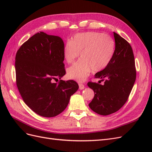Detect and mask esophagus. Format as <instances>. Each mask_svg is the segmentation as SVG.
<instances>
[{"instance_id":"1","label":"esophagus","mask_w":152,"mask_h":152,"mask_svg":"<svg viewBox=\"0 0 152 152\" xmlns=\"http://www.w3.org/2000/svg\"><path fill=\"white\" fill-rule=\"evenodd\" d=\"M79 89H84L85 88V86L83 84H81V83H79Z\"/></svg>"}]
</instances>
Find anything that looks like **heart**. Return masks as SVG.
Here are the masks:
<instances>
[{"instance_id": "1", "label": "heart", "mask_w": 152, "mask_h": 152, "mask_svg": "<svg viewBox=\"0 0 152 152\" xmlns=\"http://www.w3.org/2000/svg\"><path fill=\"white\" fill-rule=\"evenodd\" d=\"M113 49V40L107 34L88 31L75 35L65 45L64 58L66 63H72L80 53L81 58L67 69V77L78 82L84 81L92 70L98 72L107 66Z\"/></svg>"}]
</instances>
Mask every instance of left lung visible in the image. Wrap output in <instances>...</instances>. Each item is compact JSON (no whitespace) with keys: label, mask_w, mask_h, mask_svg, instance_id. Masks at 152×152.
<instances>
[{"label":"left lung","mask_w":152,"mask_h":152,"mask_svg":"<svg viewBox=\"0 0 152 152\" xmlns=\"http://www.w3.org/2000/svg\"><path fill=\"white\" fill-rule=\"evenodd\" d=\"M115 48L107 66L96 73L95 78L104 80L103 85L89 81L94 96L90 108L102 115H108L121 109L127 101L136 78L134 54L130 44L113 32Z\"/></svg>","instance_id":"1"}]
</instances>
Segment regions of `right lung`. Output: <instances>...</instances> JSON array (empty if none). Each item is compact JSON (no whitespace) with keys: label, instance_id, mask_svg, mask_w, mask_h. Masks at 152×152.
<instances>
[{"label":"right lung","instance_id":"1","mask_svg":"<svg viewBox=\"0 0 152 152\" xmlns=\"http://www.w3.org/2000/svg\"><path fill=\"white\" fill-rule=\"evenodd\" d=\"M63 40L43 31L35 34L18 50L16 83L25 104L39 115L53 117L65 110L79 89L73 80H59L66 71Z\"/></svg>","mask_w":152,"mask_h":152}]
</instances>
